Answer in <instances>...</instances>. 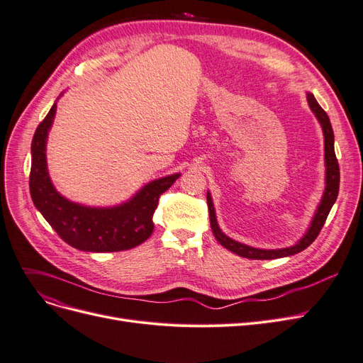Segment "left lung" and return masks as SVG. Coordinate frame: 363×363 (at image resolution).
<instances>
[{
    "label": "left lung",
    "instance_id": "obj_1",
    "mask_svg": "<svg viewBox=\"0 0 363 363\" xmlns=\"http://www.w3.org/2000/svg\"><path fill=\"white\" fill-rule=\"evenodd\" d=\"M306 98H307V104L311 109V113L314 114V117L318 118L322 132H323V145H325V190L320 199V203L318 204L316 211H314V215L310 220V225L307 228V231L303 234V238L299 239L295 245L289 246V247H281V249H259V247H254L249 246L245 243H240L238 240H234L231 238L219 228L218 219H216V212L213 208V200L211 196V191H208V206H209V218H211V227H212V233L215 235V239L223 245L225 249L234 252L235 255L243 257V258H249V259H276V258H285V257H291L298 254V252L304 250L306 247H308L314 239L318 238L325 220L333 209L334 203L338 197V190H340V167H338V162L335 157V150H334V130L333 125H330L329 117L328 114L323 111L322 106L318 104L314 94L310 91H306Z\"/></svg>",
    "mask_w": 363,
    "mask_h": 363
}]
</instances>
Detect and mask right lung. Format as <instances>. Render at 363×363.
<instances>
[{
	"mask_svg": "<svg viewBox=\"0 0 363 363\" xmlns=\"http://www.w3.org/2000/svg\"><path fill=\"white\" fill-rule=\"evenodd\" d=\"M57 99L40 123L30 144L29 191L35 208L59 238L78 250L118 252L144 243L152 234V213L160 194L169 190L181 173L150 181L129 200L114 206H87L62 196L49 175L45 152Z\"/></svg>",
	"mask_w": 363,
	"mask_h": 363,
	"instance_id": "add662e5",
	"label": "right lung"
}]
</instances>
